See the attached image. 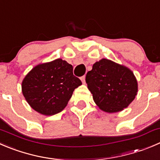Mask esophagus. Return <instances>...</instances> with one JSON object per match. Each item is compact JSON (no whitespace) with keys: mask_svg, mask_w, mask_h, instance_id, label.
I'll return each instance as SVG.
<instances>
[{"mask_svg":"<svg viewBox=\"0 0 160 160\" xmlns=\"http://www.w3.org/2000/svg\"><path fill=\"white\" fill-rule=\"evenodd\" d=\"M80 80H81L82 83H85V75L83 76V77H80Z\"/></svg>","mask_w":160,"mask_h":160,"instance_id":"obj_1","label":"esophagus"}]
</instances>
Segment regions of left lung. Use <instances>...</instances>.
<instances>
[{"label": "left lung", "instance_id": "obj_1", "mask_svg": "<svg viewBox=\"0 0 160 160\" xmlns=\"http://www.w3.org/2000/svg\"><path fill=\"white\" fill-rule=\"evenodd\" d=\"M85 80L96 105L108 113L118 112L129 106L138 91L134 72L107 58L96 62Z\"/></svg>", "mask_w": 160, "mask_h": 160}]
</instances>
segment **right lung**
I'll return each instance as SVG.
<instances>
[{"instance_id":"obj_1","label":"right lung","mask_w":160,"mask_h":160,"mask_svg":"<svg viewBox=\"0 0 160 160\" xmlns=\"http://www.w3.org/2000/svg\"><path fill=\"white\" fill-rule=\"evenodd\" d=\"M72 65L62 58L34 66L22 82V91L31 108L44 116L62 111L74 90L82 84Z\"/></svg>"}]
</instances>
